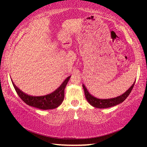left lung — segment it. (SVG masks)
<instances>
[{
    "label": "left lung",
    "mask_w": 147,
    "mask_h": 147,
    "mask_svg": "<svg viewBox=\"0 0 147 147\" xmlns=\"http://www.w3.org/2000/svg\"><path fill=\"white\" fill-rule=\"evenodd\" d=\"M70 77H67L64 80L60 86L54 90L51 93L45 94L44 96H33L24 93L21 90L17 87L11 78L12 83L17 92V93L21 99L27 104V105L32 107L37 108L41 110H51L57 108L61 105L64 99V90L69 81Z\"/></svg>",
    "instance_id": "left-lung-1"
}]
</instances>
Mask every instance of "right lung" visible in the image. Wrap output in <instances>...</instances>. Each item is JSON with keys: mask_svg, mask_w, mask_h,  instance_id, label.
I'll use <instances>...</instances> for the list:
<instances>
[{"mask_svg": "<svg viewBox=\"0 0 147 147\" xmlns=\"http://www.w3.org/2000/svg\"><path fill=\"white\" fill-rule=\"evenodd\" d=\"M133 84L129 89L127 91H126L124 94L120 95L118 97L113 98H108V99H99L94 97L92 95H91L89 92H88L87 89L85 87V86L83 85V88L84 90V93H85V96L86 100L89 102L90 105H92L93 107L97 108H107L110 107H112V106H115L118 104L122 103V102L124 101L126 98L128 97L129 94L131 92L134 86Z\"/></svg>", "mask_w": 147, "mask_h": 147, "instance_id": "right-lung-1", "label": "right lung"}]
</instances>
